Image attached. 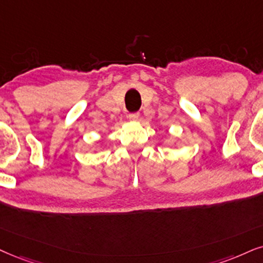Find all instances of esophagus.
Returning <instances> with one entry per match:
<instances>
[{
	"instance_id": "esophagus-1",
	"label": "esophagus",
	"mask_w": 263,
	"mask_h": 263,
	"mask_svg": "<svg viewBox=\"0 0 263 263\" xmlns=\"http://www.w3.org/2000/svg\"><path fill=\"white\" fill-rule=\"evenodd\" d=\"M138 118H139L138 112H129V114H128V119L131 121H137Z\"/></svg>"
}]
</instances>
